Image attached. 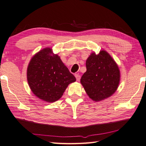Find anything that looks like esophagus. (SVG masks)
Masks as SVG:
<instances>
[{
  "instance_id": "34e87169",
  "label": "esophagus",
  "mask_w": 146,
  "mask_h": 146,
  "mask_svg": "<svg viewBox=\"0 0 146 146\" xmlns=\"http://www.w3.org/2000/svg\"><path fill=\"white\" fill-rule=\"evenodd\" d=\"M75 77H76V79H77V81H79L80 80V79H81V76L79 75V74H75Z\"/></svg>"
}]
</instances>
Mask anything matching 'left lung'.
<instances>
[{"mask_svg":"<svg viewBox=\"0 0 146 146\" xmlns=\"http://www.w3.org/2000/svg\"><path fill=\"white\" fill-rule=\"evenodd\" d=\"M86 66V72L82 76L81 82L90 98L100 101L116 92L119 82V70L106 51L91 54Z\"/></svg>","mask_w":146,"mask_h":146,"instance_id":"obj_1","label":"left lung"}]
</instances>
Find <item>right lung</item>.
<instances>
[{"mask_svg": "<svg viewBox=\"0 0 146 146\" xmlns=\"http://www.w3.org/2000/svg\"><path fill=\"white\" fill-rule=\"evenodd\" d=\"M51 49L45 48L35 54L27 68V80L30 89L38 98L54 102L76 78L57 54L51 55Z\"/></svg>", "mask_w": 146, "mask_h": 146, "instance_id": "right-lung-1", "label": "right lung"}]
</instances>
